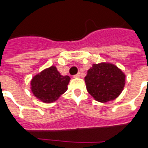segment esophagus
I'll list each match as a JSON object with an SVG mask.
<instances>
[{
  "mask_svg": "<svg viewBox=\"0 0 148 148\" xmlns=\"http://www.w3.org/2000/svg\"><path fill=\"white\" fill-rule=\"evenodd\" d=\"M80 77V73H77V74L74 75V77Z\"/></svg>",
  "mask_w": 148,
  "mask_h": 148,
  "instance_id": "1",
  "label": "esophagus"
}]
</instances>
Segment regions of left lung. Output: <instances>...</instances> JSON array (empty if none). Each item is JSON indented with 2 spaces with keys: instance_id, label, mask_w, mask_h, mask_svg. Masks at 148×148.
Instances as JSON below:
<instances>
[{
  "instance_id": "8db88e82",
  "label": "left lung",
  "mask_w": 148,
  "mask_h": 148,
  "mask_svg": "<svg viewBox=\"0 0 148 148\" xmlns=\"http://www.w3.org/2000/svg\"><path fill=\"white\" fill-rule=\"evenodd\" d=\"M88 93L100 102L114 100L119 96L125 84V75L110 64H94L85 77Z\"/></svg>"
}]
</instances>
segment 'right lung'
<instances>
[{
    "label": "right lung",
    "mask_w": 148,
    "mask_h": 148,
    "mask_svg": "<svg viewBox=\"0 0 148 148\" xmlns=\"http://www.w3.org/2000/svg\"><path fill=\"white\" fill-rule=\"evenodd\" d=\"M69 76H62L55 67H51L34 77L31 90L34 96L45 103L55 101L67 90Z\"/></svg>",
    "instance_id": "add662e5"
}]
</instances>
